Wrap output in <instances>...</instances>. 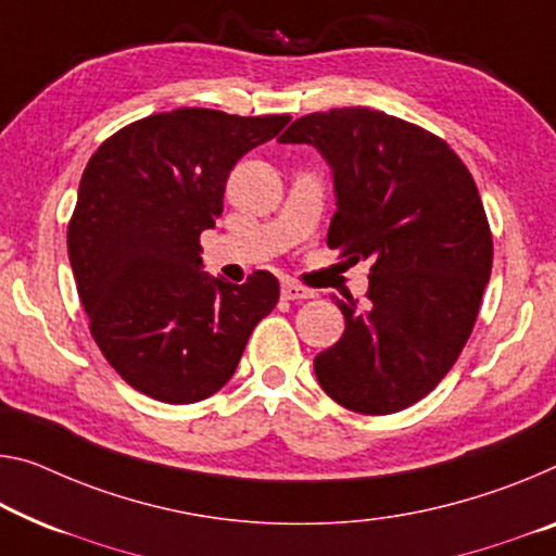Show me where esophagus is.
<instances>
[{"mask_svg":"<svg viewBox=\"0 0 556 556\" xmlns=\"http://www.w3.org/2000/svg\"><path fill=\"white\" fill-rule=\"evenodd\" d=\"M280 293H283L286 301H305V298L315 295V290L303 288L298 283H290V280H288V283H283V288H280Z\"/></svg>","mask_w":556,"mask_h":556,"instance_id":"34e87169","label":"esophagus"}]
</instances>
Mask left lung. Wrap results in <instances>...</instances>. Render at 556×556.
Instances as JSON below:
<instances>
[{
  "instance_id": "1",
  "label": "left lung",
  "mask_w": 556,
  "mask_h": 556,
  "mask_svg": "<svg viewBox=\"0 0 556 556\" xmlns=\"http://www.w3.org/2000/svg\"><path fill=\"white\" fill-rule=\"evenodd\" d=\"M278 141L326 159L338 208L328 245L372 263L363 305L332 295L345 332L315 357V378L353 413L405 409L455 365L490 280L472 176L438 136L363 106L301 116Z\"/></svg>"
}]
</instances>
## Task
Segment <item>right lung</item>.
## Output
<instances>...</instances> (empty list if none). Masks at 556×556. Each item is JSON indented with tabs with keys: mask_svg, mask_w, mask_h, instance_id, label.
<instances>
[{
	"mask_svg": "<svg viewBox=\"0 0 556 556\" xmlns=\"http://www.w3.org/2000/svg\"><path fill=\"white\" fill-rule=\"evenodd\" d=\"M290 116L176 109L106 139L84 168L66 233L91 336L134 390L168 405L206 400L233 378L280 286L203 273V230L224 213L238 159Z\"/></svg>",
	"mask_w": 556,
	"mask_h": 556,
	"instance_id": "add662e5",
	"label": "right lung"
}]
</instances>
